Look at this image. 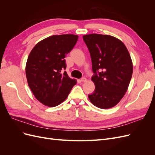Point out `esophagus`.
I'll list each match as a JSON object with an SVG mask.
<instances>
[{"label": "esophagus", "instance_id": "obj_1", "mask_svg": "<svg viewBox=\"0 0 155 155\" xmlns=\"http://www.w3.org/2000/svg\"><path fill=\"white\" fill-rule=\"evenodd\" d=\"M81 82H85L87 81V79L85 78H82L81 79H80Z\"/></svg>", "mask_w": 155, "mask_h": 155}]
</instances>
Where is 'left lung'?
<instances>
[{"label": "left lung", "mask_w": 155, "mask_h": 155, "mask_svg": "<svg viewBox=\"0 0 155 155\" xmlns=\"http://www.w3.org/2000/svg\"><path fill=\"white\" fill-rule=\"evenodd\" d=\"M91 54L95 90L88 98L103 109L119 103L127 91L133 66L125 45L108 35L92 34L83 36Z\"/></svg>", "instance_id": "8db88e82"}]
</instances>
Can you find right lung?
<instances>
[{
  "instance_id": "obj_1",
  "label": "right lung",
  "mask_w": 155,
  "mask_h": 155,
  "mask_svg": "<svg viewBox=\"0 0 155 155\" xmlns=\"http://www.w3.org/2000/svg\"><path fill=\"white\" fill-rule=\"evenodd\" d=\"M78 36L73 34L52 35L39 42L31 51L26 64L28 86L37 100L50 107L63 102L76 79L66 71L64 58L76 45Z\"/></svg>"
}]
</instances>
